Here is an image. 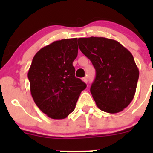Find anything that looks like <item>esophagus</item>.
<instances>
[{
    "label": "esophagus",
    "mask_w": 153,
    "mask_h": 153,
    "mask_svg": "<svg viewBox=\"0 0 153 153\" xmlns=\"http://www.w3.org/2000/svg\"><path fill=\"white\" fill-rule=\"evenodd\" d=\"M82 81H84V83H86V84H87V78H82Z\"/></svg>",
    "instance_id": "1"
}]
</instances>
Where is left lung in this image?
I'll return each instance as SVG.
<instances>
[{
  "instance_id": "1",
  "label": "left lung",
  "mask_w": 153,
  "mask_h": 153,
  "mask_svg": "<svg viewBox=\"0 0 153 153\" xmlns=\"http://www.w3.org/2000/svg\"><path fill=\"white\" fill-rule=\"evenodd\" d=\"M78 41L96 71L90 92L97 106L112 114L124 110L133 99L139 77L131 52L117 41L102 37Z\"/></svg>"
}]
</instances>
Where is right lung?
I'll return each mask as SVG.
<instances>
[{"label":"right lung","mask_w":153,"mask_h":153,"mask_svg":"<svg viewBox=\"0 0 153 153\" xmlns=\"http://www.w3.org/2000/svg\"><path fill=\"white\" fill-rule=\"evenodd\" d=\"M77 38L54 41L40 49L28 72L35 104L52 119H64L73 112L86 85L75 75L72 62L78 55Z\"/></svg>","instance_id":"right-lung-1"}]
</instances>
